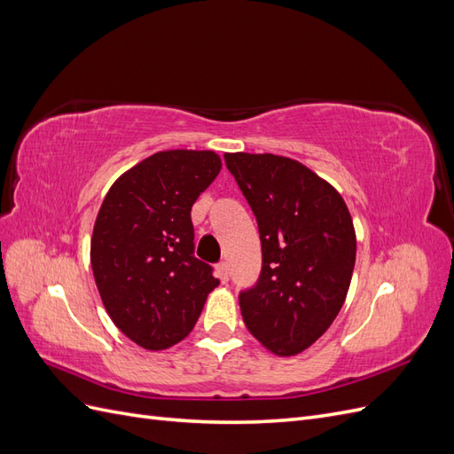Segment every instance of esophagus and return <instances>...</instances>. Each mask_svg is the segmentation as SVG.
Here are the masks:
<instances>
[{
	"instance_id": "1",
	"label": "esophagus",
	"mask_w": 454,
	"mask_h": 454,
	"mask_svg": "<svg viewBox=\"0 0 454 454\" xmlns=\"http://www.w3.org/2000/svg\"><path fill=\"white\" fill-rule=\"evenodd\" d=\"M217 277H219V280H222L223 284L229 282V265L225 263V261H222V263L217 265Z\"/></svg>"
}]
</instances>
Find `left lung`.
Returning <instances> with one entry per match:
<instances>
[{"label": "left lung", "instance_id": "1", "mask_svg": "<svg viewBox=\"0 0 454 454\" xmlns=\"http://www.w3.org/2000/svg\"><path fill=\"white\" fill-rule=\"evenodd\" d=\"M257 219L261 265L239 303L248 332L270 352L295 356L318 340L345 303L356 232L337 189L280 155L225 153Z\"/></svg>", "mask_w": 454, "mask_h": 454}]
</instances>
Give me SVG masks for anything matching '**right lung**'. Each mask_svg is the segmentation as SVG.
<instances>
[{"mask_svg":"<svg viewBox=\"0 0 454 454\" xmlns=\"http://www.w3.org/2000/svg\"><path fill=\"white\" fill-rule=\"evenodd\" d=\"M219 170L214 151H159L122 174L100 206L90 240L96 287L109 318L142 348L185 339L219 284L193 255L191 222Z\"/></svg>","mask_w":454,"mask_h":454,"instance_id":"add662e5","label":"right lung"}]
</instances>
